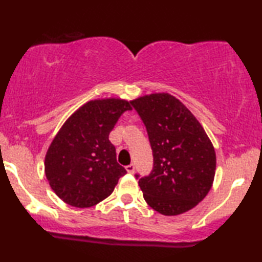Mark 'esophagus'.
I'll return each instance as SVG.
<instances>
[{
    "instance_id": "obj_1",
    "label": "esophagus",
    "mask_w": 262,
    "mask_h": 262,
    "mask_svg": "<svg viewBox=\"0 0 262 262\" xmlns=\"http://www.w3.org/2000/svg\"><path fill=\"white\" fill-rule=\"evenodd\" d=\"M126 169H127L128 173H134L135 166H134V165H133V164H130V165H128V166H126Z\"/></svg>"
}]
</instances>
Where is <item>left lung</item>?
Listing matches in <instances>:
<instances>
[{
    "instance_id": "8db88e82",
    "label": "left lung",
    "mask_w": 262,
    "mask_h": 262,
    "mask_svg": "<svg viewBox=\"0 0 262 262\" xmlns=\"http://www.w3.org/2000/svg\"><path fill=\"white\" fill-rule=\"evenodd\" d=\"M153 150V169L139 179L143 198L165 216L194 208L211 189L216 153L192 113L174 96L161 93L132 101Z\"/></svg>"
}]
</instances>
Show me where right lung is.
<instances>
[{"mask_svg":"<svg viewBox=\"0 0 262 262\" xmlns=\"http://www.w3.org/2000/svg\"><path fill=\"white\" fill-rule=\"evenodd\" d=\"M132 110L121 98L95 99L76 110L54 136L45 157V174L57 196L76 208H90L115 189L127 173L117 163L109 133Z\"/></svg>","mask_w":262,"mask_h":262,"instance_id":"add662e5","label":"right lung"}]
</instances>
